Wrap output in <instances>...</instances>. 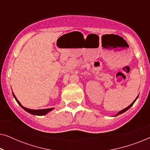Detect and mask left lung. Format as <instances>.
Masks as SVG:
<instances>
[{"mask_svg":"<svg viewBox=\"0 0 150 150\" xmlns=\"http://www.w3.org/2000/svg\"><path fill=\"white\" fill-rule=\"evenodd\" d=\"M137 98H138V96H137ZM137 98H136V99H135V100H134V102H132V103L130 104V105H129V106H128V107H126V108H124V109H123L122 110H121V111H120V112H118V114H117L115 116H117V115H120V114H122V113H123V112H124L125 111H126V110H128V109H129V108H130L131 107V106H132L133 105V104H134V102H135V101H136V100L137 99Z\"/></svg>","mask_w":150,"mask_h":150,"instance_id":"left-lung-1","label":"left lung"}]
</instances>
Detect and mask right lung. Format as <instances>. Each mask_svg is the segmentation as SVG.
Wrapping results in <instances>:
<instances>
[{"label":"right lung","instance_id":"right-lung-1","mask_svg":"<svg viewBox=\"0 0 150 150\" xmlns=\"http://www.w3.org/2000/svg\"><path fill=\"white\" fill-rule=\"evenodd\" d=\"M13 96L14 98H15L16 102H18V104H19V105L21 106V107L23 108L24 110H25L26 112H29V113L32 114V115H46L48 113V112L51 111V110H52L54 108H46V109H40V110H33V109H29V108H25L21 104H20V102L18 101L17 98H16V97L15 96V95H14L13 93Z\"/></svg>","mask_w":150,"mask_h":150}]
</instances>
